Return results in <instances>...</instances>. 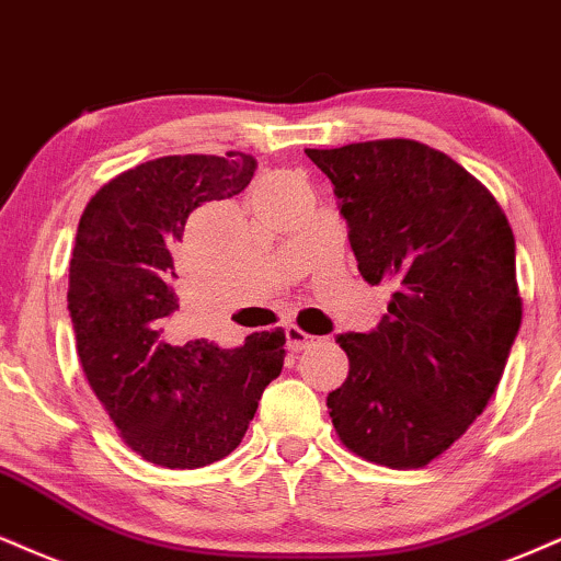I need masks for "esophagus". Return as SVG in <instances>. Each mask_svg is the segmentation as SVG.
Wrapping results in <instances>:
<instances>
[{"instance_id": "34e87169", "label": "esophagus", "mask_w": 561, "mask_h": 561, "mask_svg": "<svg viewBox=\"0 0 561 561\" xmlns=\"http://www.w3.org/2000/svg\"><path fill=\"white\" fill-rule=\"evenodd\" d=\"M314 343H317V337L304 333V330L296 328V324H288L286 328V345H288V351H294V354H299V351L309 348V345H314Z\"/></svg>"}]
</instances>
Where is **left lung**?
Returning <instances> with one entry per match:
<instances>
[{
	"mask_svg": "<svg viewBox=\"0 0 561 561\" xmlns=\"http://www.w3.org/2000/svg\"><path fill=\"white\" fill-rule=\"evenodd\" d=\"M333 182L358 273L396 294L369 333H343L328 396L351 453L421 468L466 434L500 385L523 320L507 216L460 163L416 140L307 150Z\"/></svg>",
	"mask_w": 561,
	"mask_h": 561,
	"instance_id": "obj_1",
	"label": "left lung"
}]
</instances>
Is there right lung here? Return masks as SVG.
Masks as SVG:
<instances>
[{
    "mask_svg": "<svg viewBox=\"0 0 561 561\" xmlns=\"http://www.w3.org/2000/svg\"><path fill=\"white\" fill-rule=\"evenodd\" d=\"M254 171L247 153L163 156L103 184L80 218L67 291L75 348L122 439L156 466L203 468L233 453L283 369V330L239 348L169 335L186 218L239 195Z\"/></svg>",
    "mask_w": 561,
    "mask_h": 561,
    "instance_id": "1",
    "label": "right lung"
}]
</instances>
